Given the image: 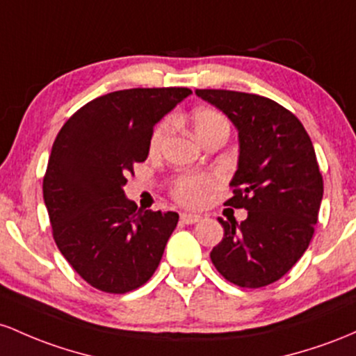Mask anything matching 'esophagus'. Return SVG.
Segmentation results:
<instances>
[{"label":"esophagus","instance_id":"obj_1","mask_svg":"<svg viewBox=\"0 0 356 356\" xmlns=\"http://www.w3.org/2000/svg\"><path fill=\"white\" fill-rule=\"evenodd\" d=\"M181 222L186 223V225H193V223H197L202 220V217H200L198 213H181Z\"/></svg>","mask_w":356,"mask_h":356}]
</instances>
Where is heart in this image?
<instances>
[{
	"label": "heart",
	"instance_id": "b5f03b06",
	"mask_svg": "<svg viewBox=\"0 0 356 356\" xmlns=\"http://www.w3.org/2000/svg\"><path fill=\"white\" fill-rule=\"evenodd\" d=\"M191 124H193L195 134L200 139L205 138L211 131L218 129V127L229 126L227 119L220 113L213 109H197L191 114ZM171 131V121L165 119L154 127L149 138V151L151 153H158L165 145L168 134ZM213 188V178L207 177V175H181L175 179L173 195L179 203L186 207H198L205 202L209 193Z\"/></svg>",
	"mask_w": 356,
	"mask_h": 356
}]
</instances>
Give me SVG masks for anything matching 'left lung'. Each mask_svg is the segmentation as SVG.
I'll return each instance as SVG.
<instances>
[{
    "mask_svg": "<svg viewBox=\"0 0 356 356\" xmlns=\"http://www.w3.org/2000/svg\"><path fill=\"white\" fill-rule=\"evenodd\" d=\"M238 131V163L227 205L247 218L218 222L223 238L210 259L227 281L264 287L281 279L305 254L323 200L313 143L293 113L262 95L197 89Z\"/></svg>",
    "mask_w": 356,
    "mask_h": 356,
    "instance_id": "8db88e82",
    "label": "left lung"
}]
</instances>
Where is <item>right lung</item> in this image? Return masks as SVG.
Here are the masks:
<instances>
[{
  "mask_svg": "<svg viewBox=\"0 0 356 356\" xmlns=\"http://www.w3.org/2000/svg\"><path fill=\"white\" fill-rule=\"evenodd\" d=\"M190 94L111 92L81 107L55 138L43 200L58 250L95 289L129 293L158 269L178 213L138 210L124 185L134 163L147 158L154 124Z\"/></svg>",
  "mask_w": 356,
  "mask_h": 356,
  "instance_id": "1",
  "label": "right lung"
}]
</instances>
